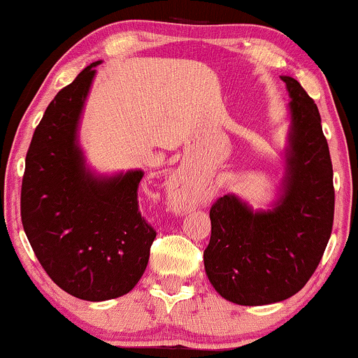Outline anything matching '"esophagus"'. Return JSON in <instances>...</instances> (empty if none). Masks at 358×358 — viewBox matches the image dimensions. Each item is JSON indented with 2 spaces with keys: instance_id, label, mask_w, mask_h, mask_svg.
<instances>
[{
  "instance_id": "1",
  "label": "esophagus",
  "mask_w": 358,
  "mask_h": 358,
  "mask_svg": "<svg viewBox=\"0 0 358 358\" xmlns=\"http://www.w3.org/2000/svg\"><path fill=\"white\" fill-rule=\"evenodd\" d=\"M169 196H167V201H169V206L174 213H186L189 209H192L196 206V192L192 189L191 184L187 182V179L179 178L172 182L169 186Z\"/></svg>"
}]
</instances>
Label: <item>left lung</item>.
Here are the masks:
<instances>
[{
	"instance_id": "1",
	"label": "left lung",
	"mask_w": 358,
	"mask_h": 358,
	"mask_svg": "<svg viewBox=\"0 0 358 358\" xmlns=\"http://www.w3.org/2000/svg\"><path fill=\"white\" fill-rule=\"evenodd\" d=\"M292 102L283 179L271 209H253L236 194L213 204L204 270L224 300L278 303L300 292L317 270L334 226V169L317 105L283 75Z\"/></svg>"
}]
</instances>
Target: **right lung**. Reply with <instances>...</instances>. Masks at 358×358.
Segmentation results:
<instances>
[{"label":"right lung","mask_w":358,"mask_h":358,"mask_svg":"<svg viewBox=\"0 0 358 358\" xmlns=\"http://www.w3.org/2000/svg\"><path fill=\"white\" fill-rule=\"evenodd\" d=\"M100 63L80 71L46 107L21 184V221L38 262L58 287L87 301L136 287L155 238L138 213L144 171L99 174L80 145V120Z\"/></svg>","instance_id":"1"}]
</instances>
